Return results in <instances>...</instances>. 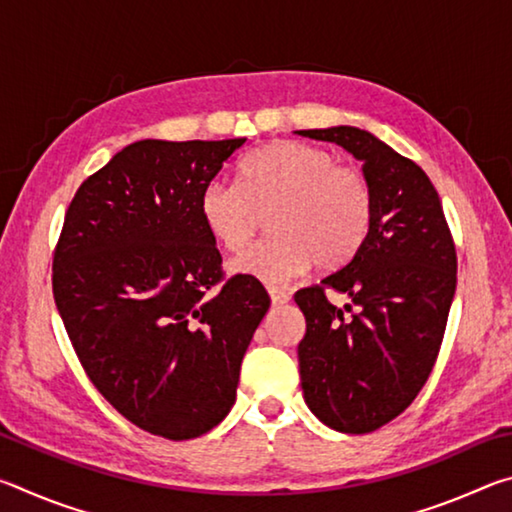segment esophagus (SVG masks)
Masks as SVG:
<instances>
[{
    "mask_svg": "<svg viewBox=\"0 0 512 512\" xmlns=\"http://www.w3.org/2000/svg\"><path fill=\"white\" fill-rule=\"evenodd\" d=\"M268 293H271V302H273L275 307H277V305H287V302L291 300V293L282 291V289L271 287V289H268Z\"/></svg>",
    "mask_w": 512,
    "mask_h": 512,
    "instance_id": "1",
    "label": "esophagus"
}]
</instances>
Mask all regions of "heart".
<instances>
[{
	"mask_svg": "<svg viewBox=\"0 0 512 512\" xmlns=\"http://www.w3.org/2000/svg\"><path fill=\"white\" fill-rule=\"evenodd\" d=\"M271 210L257 241L232 271L266 284H284L316 264L334 271L366 244L375 198L363 171L305 142H271L239 167V185L212 180L201 194V216L219 244L239 253L253 239L259 212Z\"/></svg>",
	"mask_w": 512,
	"mask_h": 512,
	"instance_id": "b5f03b06",
	"label": "heart"
}]
</instances>
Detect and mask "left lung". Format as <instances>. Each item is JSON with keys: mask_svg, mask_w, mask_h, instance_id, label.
<instances>
[{"mask_svg": "<svg viewBox=\"0 0 512 512\" xmlns=\"http://www.w3.org/2000/svg\"><path fill=\"white\" fill-rule=\"evenodd\" d=\"M363 162L375 216L366 244L320 284L300 289L305 402L341 433H370L409 406L433 370L456 291V246L443 205L413 160L352 126L298 131ZM343 292V310L326 300Z\"/></svg>", "mask_w": 512, "mask_h": 512, "instance_id": "left-lung-1", "label": "left lung"}]
</instances>
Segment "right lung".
I'll return each instance as SVG.
<instances>
[{
  "mask_svg": "<svg viewBox=\"0 0 512 512\" xmlns=\"http://www.w3.org/2000/svg\"><path fill=\"white\" fill-rule=\"evenodd\" d=\"M246 137L142 140L83 180L65 212L51 287L94 388L169 440L214 429L237 400L241 359L271 298L228 277L201 194Z\"/></svg>",
  "mask_w": 512,
  "mask_h": 512,
  "instance_id": "right-lung-1",
  "label": "right lung"
}]
</instances>
